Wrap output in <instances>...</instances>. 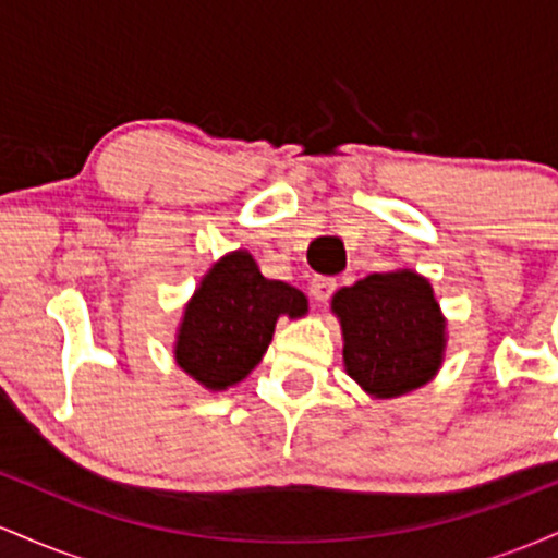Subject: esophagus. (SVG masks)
I'll return each instance as SVG.
<instances>
[{
	"instance_id": "obj_1",
	"label": "esophagus",
	"mask_w": 558,
	"mask_h": 558,
	"mask_svg": "<svg viewBox=\"0 0 558 558\" xmlns=\"http://www.w3.org/2000/svg\"><path fill=\"white\" fill-rule=\"evenodd\" d=\"M336 288H338L336 278H328V275H315L310 283V293L315 301H328L332 293H336Z\"/></svg>"
}]
</instances>
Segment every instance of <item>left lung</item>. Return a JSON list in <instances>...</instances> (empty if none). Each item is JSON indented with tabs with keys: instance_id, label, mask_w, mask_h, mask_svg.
<instances>
[{
	"instance_id": "left-lung-1",
	"label": "left lung",
	"mask_w": 558,
	"mask_h": 558,
	"mask_svg": "<svg viewBox=\"0 0 558 558\" xmlns=\"http://www.w3.org/2000/svg\"><path fill=\"white\" fill-rule=\"evenodd\" d=\"M341 317L343 364L367 393L393 399L425 386L444 360V317L425 278L375 272L332 296Z\"/></svg>"
}]
</instances>
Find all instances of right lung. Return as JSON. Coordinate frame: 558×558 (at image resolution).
<instances>
[{
	"mask_svg": "<svg viewBox=\"0 0 558 558\" xmlns=\"http://www.w3.org/2000/svg\"><path fill=\"white\" fill-rule=\"evenodd\" d=\"M299 288L267 280L252 254L222 257L185 306L175 360L209 390H226L257 367L280 315L301 317Z\"/></svg>",
	"mask_w": 558,
	"mask_h": 558,
	"instance_id": "1",
	"label": "right lung"
}]
</instances>
